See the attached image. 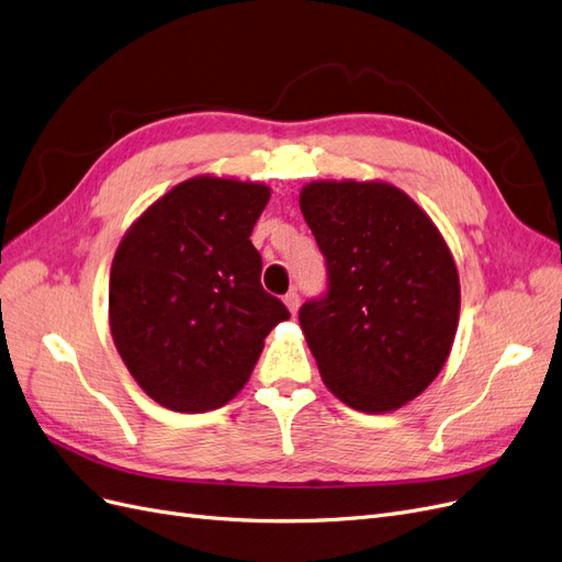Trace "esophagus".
<instances>
[{"instance_id": "obj_1", "label": "esophagus", "mask_w": 562, "mask_h": 562, "mask_svg": "<svg viewBox=\"0 0 562 562\" xmlns=\"http://www.w3.org/2000/svg\"><path fill=\"white\" fill-rule=\"evenodd\" d=\"M299 301H301V299H299L296 289H289V292L284 294V305L289 307V313H292V315L299 311Z\"/></svg>"}]
</instances>
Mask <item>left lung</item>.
<instances>
[{
  "label": "left lung",
  "mask_w": 562,
  "mask_h": 562,
  "mask_svg": "<svg viewBox=\"0 0 562 562\" xmlns=\"http://www.w3.org/2000/svg\"><path fill=\"white\" fill-rule=\"evenodd\" d=\"M299 203L327 263V292L299 311L324 385L355 411L404 406L439 375L458 331L450 249L383 182H313Z\"/></svg>",
  "instance_id": "left-lung-1"
}]
</instances>
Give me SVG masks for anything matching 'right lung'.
<instances>
[{
  "instance_id": "add662e5",
  "label": "right lung",
  "mask_w": 562,
  "mask_h": 562,
  "mask_svg": "<svg viewBox=\"0 0 562 562\" xmlns=\"http://www.w3.org/2000/svg\"><path fill=\"white\" fill-rule=\"evenodd\" d=\"M263 184L193 177L125 233L110 276L116 350L154 402L179 413L224 406L249 380L263 338L289 317L261 286L249 235Z\"/></svg>"
}]
</instances>
